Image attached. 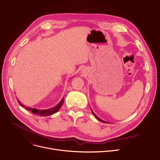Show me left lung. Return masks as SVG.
Returning a JSON list of instances; mask_svg holds the SVG:
<instances>
[{
	"label": "left lung",
	"mask_w": 160,
	"mask_h": 160,
	"mask_svg": "<svg viewBox=\"0 0 160 160\" xmlns=\"http://www.w3.org/2000/svg\"><path fill=\"white\" fill-rule=\"evenodd\" d=\"M91 112H92V114L94 115V117H95V118H97V119L98 120L100 121V122H102V123H108L107 122H105V121H103V120H102V119H100V118H99V117H98V116H97V115H96V114H95V113H94V112H93V111L92 110V109H91Z\"/></svg>",
	"instance_id": "left-lung-1"
}]
</instances>
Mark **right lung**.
I'll return each mask as SVG.
<instances>
[{
	"label": "right lung",
	"mask_w": 160,
	"mask_h": 160,
	"mask_svg": "<svg viewBox=\"0 0 160 160\" xmlns=\"http://www.w3.org/2000/svg\"><path fill=\"white\" fill-rule=\"evenodd\" d=\"M63 101H64V97H63L61 100V101L57 105H55V107L51 108L48 109H36V108H31L30 107H27V106L23 105L22 103H20V102H19L18 100V102L21 106H22V108H24L26 109H27L29 111H31L35 114L40 115V116H47L56 113L57 112H58V110L62 107V105L63 103Z\"/></svg>",
	"instance_id": "add662e5"
}]
</instances>
